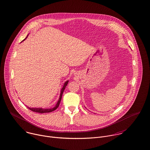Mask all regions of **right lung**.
<instances>
[{"label":"right lung","instance_id":"right-lung-1","mask_svg":"<svg viewBox=\"0 0 150 150\" xmlns=\"http://www.w3.org/2000/svg\"><path fill=\"white\" fill-rule=\"evenodd\" d=\"M27 37H26V38H27ZM24 39V40H25ZM24 40H23V41H24ZM68 81H67L65 83H64V86H63V87H62V88L61 89V93H60V96H59V100H58V101L57 102V104H56V105H55V106L54 107V108H51V109H42V108H28V107H27L30 110H31V111H33V112H37V113H50V112H52V111H54V110H56L57 108H58V107L59 106V103H60V102H61V98H62V94H63V92H64V91L65 90V87L67 86V85H68Z\"/></svg>","mask_w":150,"mask_h":150}]
</instances>
